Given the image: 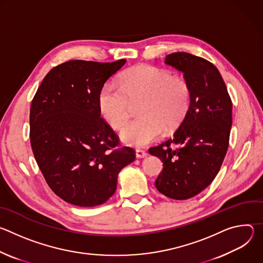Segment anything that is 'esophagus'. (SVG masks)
Instances as JSON below:
<instances>
[{
    "mask_svg": "<svg viewBox=\"0 0 263 263\" xmlns=\"http://www.w3.org/2000/svg\"><path fill=\"white\" fill-rule=\"evenodd\" d=\"M135 156H136V158H144V157H146V152L143 151V149H136Z\"/></svg>",
    "mask_w": 263,
    "mask_h": 263,
    "instance_id": "34e87169",
    "label": "esophagus"
}]
</instances>
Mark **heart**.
Masks as SVG:
<instances>
[{"mask_svg": "<svg viewBox=\"0 0 263 263\" xmlns=\"http://www.w3.org/2000/svg\"><path fill=\"white\" fill-rule=\"evenodd\" d=\"M140 100V118L121 131V139L134 147L147 145L160 138L164 130L172 131L182 123L191 106L192 88L186 79L174 76L168 69L137 65L123 72L119 83L102 86L101 115L112 129L120 130L130 117L131 103Z\"/></svg>", "mask_w": 263, "mask_h": 263, "instance_id": "obj_1", "label": "heart"}]
</instances>
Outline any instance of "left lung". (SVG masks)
<instances>
[{"label":"left lung","instance_id":"8db88e82","mask_svg":"<svg viewBox=\"0 0 263 263\" xmlns=\"http://www.w3.org/2000/svg\"><path fill=\"white\" fill-rule=\"evenodd\" d=\"M165 63L184 73L192 88L189 112L173 137L148 149L163 162L155 181L159 193L186 200L214 180L226 156L232 127V102L218 69L185 52L170 54Z\"/></svg>","mask_w":263,"mask_h":263}]
</instances>
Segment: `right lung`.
<instances>
[{
  "mask_svg": "<svg viewBox=\"0 0 263 263\" xmlns=\"http://www.w3.org/2000/svg\"><path fill=\"white\" fill-rule=\"evenodd\" d=\"M126 59L102 63L70 60L53 67L30 108V140L50 189L80 207L105 203L122 168L135 160L131 147L101 118L99 92Z\"/></svg>",
  "mask_w": 263,
  "mask_h": 263,
  "instance_id": "1",
  "label": "right lung"
}]
</instances>
